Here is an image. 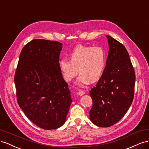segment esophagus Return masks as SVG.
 I'll return each mask as SVG.
<instances>
[{"mask_svg":"<svg viewBox=\"0 0 149 149\" xmlns=\"http://www.w3.org/2000/svg\"><path fill=\"white\" fill-rule=\"evenodd\" d=\"M77 93H78V95H80V96H82V95H84L85 92H83V91H81V90H79V92H77Z\"/></svg>","mask_w":149,"mask_h":149,"instance_id":"obj_1","label":"esophagus"}]
</instances>
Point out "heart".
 Segmentation results:
<instances>
[{
    "label": "heart",
    "instance_id": "heart-1",
    "mask_svg": "<svg viewBox=\"0 0 149 149\" xmlns=\"http://www.w3.org/2000/svg\"><path fill=\"white\" fill-rule=\"evenodd\" d=\"M105 64L106 54L102 47L80 45L72 51L70 61L61 59L58 67L67 82L73 80L79 72L77 84L84 86L98 81L104 73Z\"/></svg>",
    "mask_w": 149,
    "mask_h": 149
}]
</instances>
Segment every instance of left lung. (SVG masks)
Masks as SVG:
<instances>
[{
	"label": "left lung",
	"mask_w": 149,
	"mask_h": 149,
	"mask_svg": "<svg viewBox=\"0 0 149 149\" xmlns=\"http://www.w3.org/2000/svg\"><path fill=\"white\" fill-rule=\"evenodd\" d=\"M109 53L104 73L89 92L93 101L90 119L93 124L109 127L119 121L132 103L135 75L128 52L109 36Z\"/></svg>",
	"instance_id": "8db88e82"
}]
</instances>
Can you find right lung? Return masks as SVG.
<instances>
[{"mask_svg":"<svg viewBox=\"0 0 149 149\" xmlns=\"http://www.w3.org/2000/svg\"><path fill=\"white\" fill-rule=\"evenodd\" d=\"M62 44L34 39L21 51L14 77L17 99L29 119L45 130L64 124L72 102L58 67Z\"/></svg>","mask_w":149,"mask_h":149,"instance_id":"add662e5","label":"right lung"}]
</instances>
